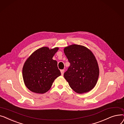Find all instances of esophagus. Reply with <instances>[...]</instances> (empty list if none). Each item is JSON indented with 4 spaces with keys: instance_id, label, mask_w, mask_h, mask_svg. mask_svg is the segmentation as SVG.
I'll return each instance as SVG.
<instances>
[{
    "instance_id": "obj_1",
    "label": "esophagus",
    "mask_w": 124,
    "mask_h": 124,
    "mask_svg": "<svg viewBox=\"0 0 124 124\" xmlns=\"http://www.w3.org/2000/svg\"><path fill=\"white\" fill-rule=\"evenodd\" d=\"M64 70H61V74H62V75H63V74L64 73Z\"/></svg>"
}]
</instances>
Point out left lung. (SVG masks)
Returning <instances> with one entry per match:
<instances>
[{
	"instance_id": "1",
	"label": "left lung",
	"mask_w": 124,
	"mask_h": 124,
	"mask_svg": "<svg viewBox=\"0 0 124 124\" xmlns=\"http://www.w3.org/2000/svg\"><path fill=\"white\" fill-rule=\"evenodd\" d=\"M64 53L70 66L64 73V77L76 92H89L95 87L99 74L96 58L85 47L73 44L66 47Z\"/></svg>"
}]
</instances>
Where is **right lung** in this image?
<instances>
[{
	"instance_id": "right-lung-1",
	"label": "right lung",
	"mask_w": 124,
	"mask_h": 124,
	"mask_svg": "<svg viewBox=\"0 0 124 124\" xmlns=\"http://www.w3.org/2000/svg\"><path fill=\"white\" fill-rule=\"evenodd\" d=\"M58 50V47L49 49L43 47L27 59L23 68V77L30 91L40 94L47 92L54 80L61 75L57 62L52 59Z\"/></svg>"
}]
</instances>
